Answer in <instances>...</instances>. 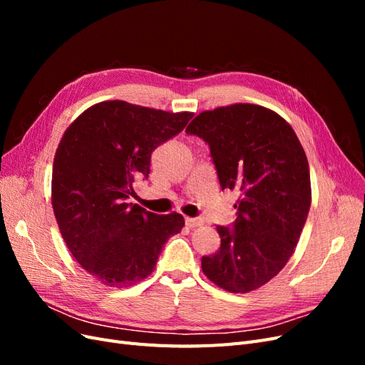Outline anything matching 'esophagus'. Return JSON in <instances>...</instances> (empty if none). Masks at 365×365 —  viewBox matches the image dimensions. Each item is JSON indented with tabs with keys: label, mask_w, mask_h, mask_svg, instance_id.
<instances>
[{
	"label": "esophagus",
	"mask_w": 365,
	"mask_h": 365,
	"mask_svg": "<svg viewBox=\"0 0 365 365\" xmlns=\"http://www.w3.org/2000/svg\"><path fill=\"white\" fill-rule=\"evenodd\" d=\"M202 222L200 219H195V217H185V225L190 227V228H195V227H200Z\"/></svg>",
	"instance_id": "34e87169"
}]
</instances>
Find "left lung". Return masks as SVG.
I'll use <instances>...</instances> for the list:
<instances>
[{"label": "left lung", "mask_w": 365, "mask_h": 365, "mask_svg": "<svg viewBox=\"0 0 365 365\" xmlns=\"http://www.w3.org/2000/svg\"><path fill=\"white\" fill-rule=\"evenodd\" d=\"M185 132L208 143L222 190L239 193L235 228L216 227L220 248L202 257V272L224 291H256L284 268L303 231L312 201L304 149L288 121L252 103L202 111Z\"/></svg>", "instance_id": "obj_1"}]
</instances>
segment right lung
I'll return each instance as SVG.
<instances>
[{
  "instance_id": "1",
  "label": "right lung",
  "mask_w": 365,
  "mask_h": 365,
  "mask_svg": "<svg viewBox=\"0 0 365 365\" xmlns=\"http://www.w3.org/2000/svg\"><path fill=\"white\" fill-rule=\"evenodd\" d=\"M192 117L106 101L63 132L53 161V212L73 257L97 282L129 288L145 280L182 230V215L150 213L128 197L135 180L149 178L152 152Z\"/></svg>"
}]
</instances>
